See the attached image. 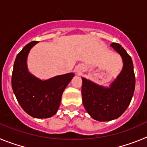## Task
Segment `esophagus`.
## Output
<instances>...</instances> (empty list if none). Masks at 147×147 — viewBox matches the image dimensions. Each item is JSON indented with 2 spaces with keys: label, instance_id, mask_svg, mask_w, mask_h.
I'll return each instance as SVG.
<instances>
[{
  "label": "esophagus",
  "instance_id": "esophagus-1",
  "mask_svg": "<svg viewBox=\"0 0 147 147\" xmlns=\"http://www.w3.org/2000/svg\"><path fill=\"white\" fill-rule=\"evenodd\" d=\"M75 73L77 75H80L82 73V67L80 66H78V67L75 68Z\"/></svg>",
  "mask_w": 147,
  "mask_h": 147
}]
</instances>
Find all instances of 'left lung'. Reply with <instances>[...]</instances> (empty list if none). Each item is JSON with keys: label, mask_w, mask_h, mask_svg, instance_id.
<instances>
[{"label": "left lung", "mask_w": 147, "mask_h": 147, "mask_svg": "<svg viewBox=\"0 0 147 147\" xmlns=\"http://www.w3.org/2000/svg\"><path fill=\"white\" fill-rule=\"evenodd\" d=\"M111 47L121 55L123 67L109 87L82 78L83 103L92 119L99 121L119 118L129 106L136 85L131 57L119 44L112 43Z\"/></svg>", "instance_id": "8db88e82"}]
</instances>
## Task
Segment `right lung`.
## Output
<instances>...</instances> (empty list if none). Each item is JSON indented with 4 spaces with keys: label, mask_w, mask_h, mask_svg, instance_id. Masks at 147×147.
Segmentation results:
<instances>
[{
    "label": "right lung",
    "mask_w": 147,
    "mask_h": 147,
    "mask_svg": "<svg viewBox=\"0 0 147 147\" xmlns=\"http://www.w3.org/2000/svg\"><path fill=\"white\" fill-rule=\"evenodd\" d=\"M37 44L34 41L18 54L13 67L11 86L18 102L34 118L46 119L57 113L62 94L75 74L70 72L41 80L29 72L27 59L31 49Z\"/></svg>",
    "instance_id": "obj_1"
}]
</instances>
